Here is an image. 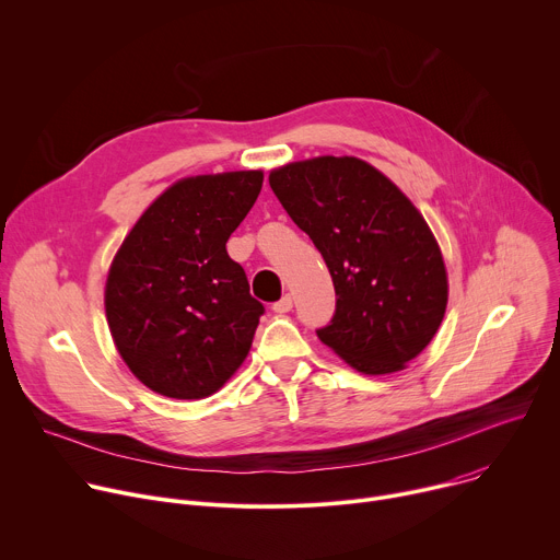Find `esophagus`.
<instances>
[{
    "mask_svg": "<svg viewBox=\"0 0 560 560\" xmlns=\"http://www.w3.org/2000/svg\"><path fill=\"white\" fill-rule=\"evenodd\" d=\"M272 310H275L277 314H285V312H290V310H292V296H290V294H283L279 301H275V303H272Z\"/></svg>",
    "mask_w": 560,
    "mask_h": 560,
    "instance_id": "34e87169",
    "label": "esophagus"
}]
</instances>
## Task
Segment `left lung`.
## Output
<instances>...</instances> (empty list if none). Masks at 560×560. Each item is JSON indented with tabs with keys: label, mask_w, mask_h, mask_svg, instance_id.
Returning <instances> with one entry per match:
<instances>
[{
	"label": "left lung",
	"mask_w": 560,
	"mask_h": 560,
	"mask_svg": "<svg viewBox=\"0 0 560 560\" xmlns=\"http://www.w3.org/2000/svg\"><path fill=\"white\" fill-rule=\"evenodd\" d=\"M290 219L322 253L337 292L316 337L365 374H389L436 335L447 275L421 212L357 156H316L270 175Z\"/></svg>",
	"instance_id": "1"
}]
</instances>
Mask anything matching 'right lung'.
<instances>
[{"mask_svg": "<svg viewBox=\"0 0 560 560\" xmlns=\"http://www.w3.org/2000/svg\"><path fill=\"white\" fill-rule=\"evenodd\" d=\"M261 184V171L182 179L124 238L106 316L121 359L150 389L203 398L248 357L266 307L225 244Z\"/></svg>", "mask_w": 560, "mask_h": 560, "instance_id": "1", "label": "right lung"}]
</instances>
